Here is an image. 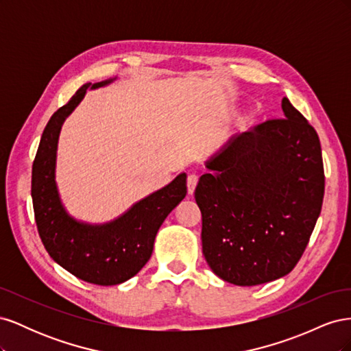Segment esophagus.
Masks as SVG:
<instances>
[{"instance_id":"34e87169","label":"esophagus","mask_w":351,"mask_h":351,"mask_svg":"<svg viewBox=\"0 0 351 351\" xmlns=\"http://www.w3.org/2000/svg\"><path fill=\"white\" fill-rule=\"evenodd\" d=\"M197 182H199V176H197L196 173L189 174V177H187V190H189V195H193Z\"/></svg>"}]
</instances>
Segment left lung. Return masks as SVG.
Instances as JSON below:
<instances>
[{
  "mask_svg": "<svg viewBox=\"0 0 351 351\" xmlns=\"http://www.w3.org/2000/svg\"><path fill=\"white\" fill-rule=\"evenodd\" d=\"M285 119L237 134L206 161L195 190L202 252L215 275L250 287L293 271L321 214L325 176L317 133L282 98Z\"/></svg>",
  "mask_w": 351,
  "mask_h": 351,
  "instance_id": "left-lung-1",
  "label": "left lung"
}]
</instances>
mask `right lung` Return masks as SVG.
Segmentation results:
<instances>
[{
  "label": "right lung",
  "mask_w": 351,
  "mask_h": 351,
  "mask_svg": "<svg viewBox=\"0 0 351 351\" xmlns=\"http://www.w3.org/2000/svg\"><path fill=\"white\" fill-rule=\"evenodd\" d=\"M112 80L84 83L66 105L52 114L32 167L35 221L47 252L74 277L97 285L121 284L145 267L152 254L159 227L187 193L186 174L182 173L107 224H86L67 214L56 183L61 125L88 89L105 86Z\"/></svg>",
  "instance_id": "add662e5"
}]
</instances>
